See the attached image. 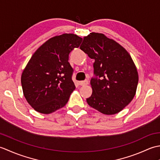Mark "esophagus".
<instances>
[{
	"label": "esophagus",
	"mask_w": 160,
	"mask_h": 160,
	"mask_svg": "<svg viewBox=\"0 0 160 160\" xmlns=\"http://www.w3.org/2000/svg\"><path fill=\"white\" fill-rule=\"evenodd\" d=\"M78 84H79V85H81V86H85L89 84V82H88V80H85L84 81H79V82H78Z\"/></svg>",
	"instance_id": "34e87169"
}]
</instances>
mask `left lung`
Masks as SVG:
<instances>
[{"label":"left lung","mask_w":160,"mask_h":160,"mask_svg":"<svg viewBox=\"0 0 160 160\" xmlns=\"http://www.w3.org/2000/svg\"><path fill=\"white\" fill-rule=\"evenodd\" d=\"M81 50L95 60L90 107L105 115H114L131 102L136 93L139 76L131 56L123 47L103 33L83 38Z\"/></svg>","instance_id":"left-lung-1"}]
</instances>
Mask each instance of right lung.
<instances>
[{"mask_svg": "<svg viewBox=\"0 0 160 160\" xmlns=\"http://www.w3.org/2000/svg\"><path fill=\"white\" fill-rule=\"evenodd\" d=\"M82 38L73 33L53 36L33 54L21 75L28 102L37 112L49 114L64 107L76 89L69 54Z\"/></svg>", "mask_w": 160, "mask_h": 160, "instance_id": "1", "label": "right lung"}]
</instances>
